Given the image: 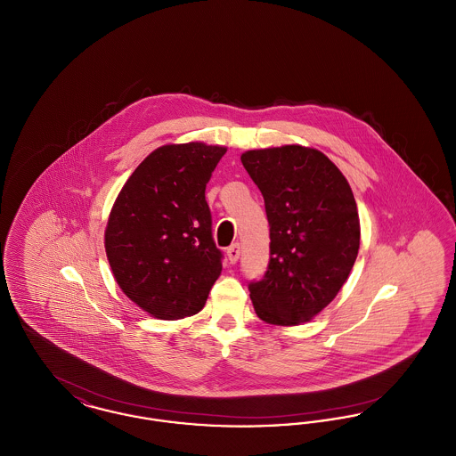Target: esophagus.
I'll use <instances>...</instances> for the list:
<instances>
[{
    "label": "esophagus",
    "mask_w": 456,
    "mask_h": 456,
    "mask_svg": "<svg viewBox=\"0 0 456 456\" xmlns=\"http://www.w3.org/2000/svg\"><path fill=\"white\" fill-rule=\"evenodd\" d=\"M239 255H240V246H239L238 242H234V244H231L229 248H227V258L229 261L234 265V263H238Z\"/></svg>",
    "instance_id": "1"
}]
</instances>
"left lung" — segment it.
Here are the masks:
<instances>
[{"label":"left lung","mask_w":456,"mask_h":456,"mask_svg":"<svg viewBox=\"0 0 456 456\" xmlns=\"http://www.w3.org/2000/svg\"><path fill=\"white\" fill-rule=\"evenodd\" d=\"M244 169L265 200L270 261L248 285L270 325H299L335 299L359 253V214L347 179L325 153L301 145L249 151Z\"/></svg>","instance_id":"left-lung-1"}]
</instances>
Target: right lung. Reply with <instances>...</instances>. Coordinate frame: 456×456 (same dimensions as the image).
<instances>
[{
	"instance_id": "1",
	"label": "right lung",
	"mask_w": 456,
	"mask_h": 456,
	"mask_svg": "<svg viewBox=\"0 0 456 456\" xmlns=\"http://www.w3.org/2000/svg\"><path fill=\"white\" fill-rule=\"evenodd\" d=\"M225 152L198 142L153 151L110 210L106 255L114 279L155 318L201 311L222 272L205 188Z\"/></svg>"
}]
</instances>
